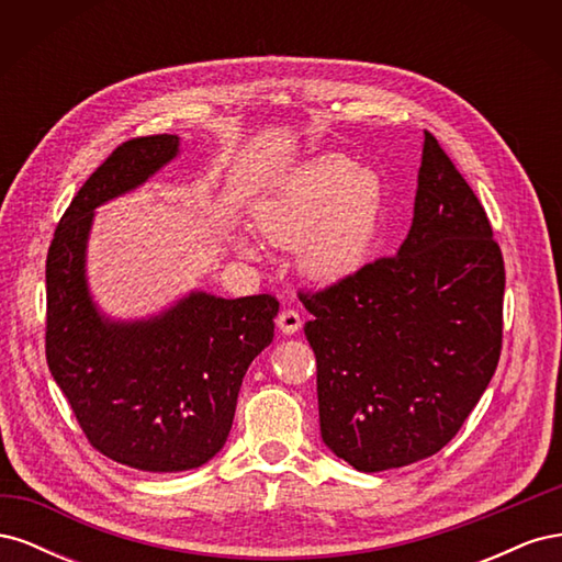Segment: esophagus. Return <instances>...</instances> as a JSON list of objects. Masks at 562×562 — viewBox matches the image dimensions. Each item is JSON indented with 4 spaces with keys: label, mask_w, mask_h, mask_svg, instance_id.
Segmentation results:
<instances>
[{
    "label": "esophagus",
    "mask_w": 562,
    "mask_h": 562,
    "mask_svg": "<svg viewBox=\"0 0 562 562\" xmlns=\"http://www.w3.org/2000/svg\"><path fill=\"white\" fill-rule=\"evenodd\" d=\"M277 328L283 333V335H295L300 328H302V318L295 310H283L279 316H277Z\"/></svg>",
    "instance_id": "obj_1"
}]
</instances>
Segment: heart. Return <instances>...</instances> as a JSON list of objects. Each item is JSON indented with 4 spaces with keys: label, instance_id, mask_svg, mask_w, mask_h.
<instances>
[{
    "label": "heart",
    "instance_id": "1",
    "mask_svg": "<svg viewBox=\"0 0 562 562\" xmlns=\"http://www.w3.org/2000/svg\"><path fill=\"white\" fill-rule=\"evenodd\" d=\"M260 232L297 248L318 281L342 279L363 267L386 227V187L378 171L356 168L342 155L297 166L255 209Z\"/></svg>",
    "mask_w": 562,
    "mask_h": 562
}]
</instances>
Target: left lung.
Here are the masks:
<instances>
[{
  "label": "left lung",
  "instance_id": "obj_1",
  "mask_svg": "<svg viewBox=\"0 0 562 562\" xmlns=\"http://www.w3.org/2000/svg\"><path fill=\"white\" fill-rule=\"evenodd\" d=\"M300 300L312 314L323 443L366 473L450 443L499 363L504 260L479 196L431 133L398 255Z\"/></svg>",
  "mask_w": 562,
  "mask_h": 562
}]
</instances>
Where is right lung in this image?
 Returning <instances> with one entry per match:
<instances>
[{
    "label": "right lung",
    "instance_id": "right-lung-1",
    "mask_svg": "<svg viewBox=\"0 0 562 562\" xmlns=\"http://www.w3.org/2000/svg\"><path fill=\"white\" fill-rule=\"evenodd\" d=\"M180 151L178 135L119 145L83 182L46 255V361L91 446L151 473L199 469L223 450L248 366L274 339L271 295L192 291L135 321L98 310L87 279L95 209L138 190Z\"/></svg>",
    "mask_w": 562,
    "mask_h": 562
}]
</instances>
